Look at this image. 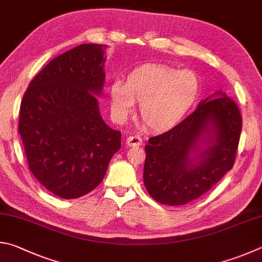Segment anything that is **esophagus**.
<instances>
[{
	"label": "esophagus",
	"mask_w": 262,
	"mask_h": 262,
	"mask_svg": "<svg viewBox=\"0 0 262 262\" xmlns=\"http://www.w3.org/2000/svg\"><path fill=\"white\" fill-rule=\"evenodd\" d=\"M126 144L128 146H134V145H141L142 144V139L140 136L136 135H132L128 136L126 139Z\"/></svg>",
	"instance_id": "1"
}]
</instances>
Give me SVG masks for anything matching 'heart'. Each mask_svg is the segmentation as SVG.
<instances>
[{
	"label": "heart",
	"instance_id": "1",
	"mask_svg": "<svg viewBox=\"0 0 262 262\" xmlns=\"http://www.w3.org/2000/svg\"><path fill=\"white\" fill-rule=\"evenodd\" d=\"M201 83L190 70L166 65H144L127 75L125 84L119 80L110 85L113 118L122 122L140 103V115L154 130H167L187 116L198 97Z\"/></svg>",
	"mask_w": 262,
	"mask_h": 262
}]
</instances>
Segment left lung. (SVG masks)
Segmentation results:
<instances>
[{"instance_id": "obj_1", "label": "left lung", "mask_w": 262, "mask_h": 262, "mask_svg": "<svg viewBox=\"0 0 262 262\" xmlns=\"http://www.w3.org/2000/svg\"><path fill=\"white\" fill-rule=\"evenodd\" d=\"M242 132L238 106L222 92L145 145L144 185L160 204L184 205L201 197L232 168Z\"/></svg>"}]
</instances>
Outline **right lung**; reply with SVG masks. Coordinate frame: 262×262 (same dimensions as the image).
Segmentation results:
<instances>
[{"instance_id": "add662e5", "label": "right lung", "mask_w": 262, "mask_h": 262, "mask_svg": "<svg viewBox=\"0 0 262 262\" xmlns=\"http://www.w3.org/2000/svg\"><path fill=\"white\" fill-rule=\"evenodd\" d=\"M85 43L50 60L24 94L18 130L28 167L56 196L79 198L105 177L121 133L99 113L105 82L104 49Z\"/></svg>"}]
</instances>
